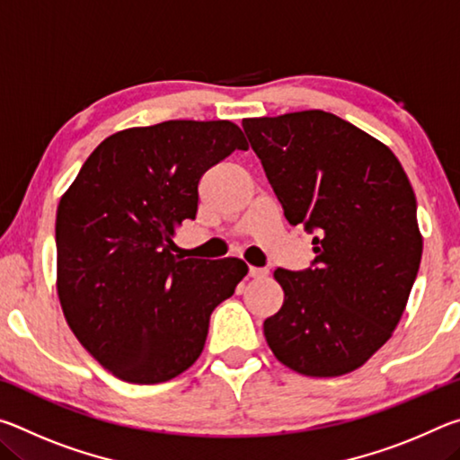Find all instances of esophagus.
Returning a JSON list of instances; mask_svg holds the SVG:
<instances>
[{
	"instance_id": "esophagus-1",
	"label": "esophagus",
	"mask_w": 460,
	"mask_h": 460,
	"mask_svg": "<svg viewBox=\"0 0 460 460\" xmlns=\"http://www.w3.org/2000/svg\"><path fill=\"white\" fill-rule=\"evenodd\" d=\"M263 276H268V270L266 268L249 266V278H263Z\"/></svg>"
}]
</instances>
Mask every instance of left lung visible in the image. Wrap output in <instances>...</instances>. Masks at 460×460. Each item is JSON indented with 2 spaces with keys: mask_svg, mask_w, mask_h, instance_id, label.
I'll return each instance as SVG.
<instances>
[{
  "mask_svg": "<svg viewBox=\"0 0 460 460\" xmlns=\"http://www.w3.org/2000/svg\"><path fill=\"white\" fill-rule=\"evenodd\" d=\"M290 225L313 239L314 268H278L284 305L263 323L279 363L308 377L359 369L392 337L422 260L416 194L385 144L310 109L243 119Z\"/></svg>",
  "mask_w": 460,
  "mask_h": 460,
  "instance_id": "left-lung-1",
  "label": "left lung"
}]
</instances>
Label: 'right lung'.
Masks as SVG:
<instances>
[{
	"instance_id": "add662e5",
	"label": "right lung",
	"mask_w": 460,
	"mask_h": 460,
	"mask_svg": "<svg viewBox=\"0 0 460 460\" xmlns=\"http://www.w3.org/2000/svg\"><path fill=\"white\" fill-rule=\"evenodd\" d=\"M233 121L172 119L103 139L57 211V292L81 345L129 384L181 376L205 349L213 310L247 274L237 258L181 260L174 233L199 182L247 150Z\"/></svg>"
}]
</instances>
